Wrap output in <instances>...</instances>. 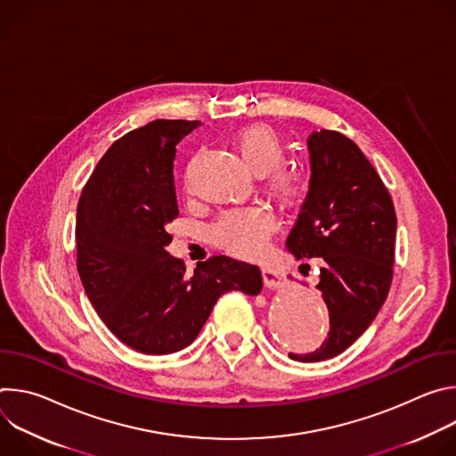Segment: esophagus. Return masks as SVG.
<instances>
[{"label":"esophagus","instance_id":"34e87169","mask_svg":"<svg viewBox=\"0 0 456 456\" xmlns=\"http://www.w3.org/2000/svg\"><path fill=\"white\" fill-rule=\"evenodd\" d=\"M262 276H264L265 287H267L269 290H276V289L280 287V274H278L274 269L264 267V269H262Z\"/></svg>","mask_w":456,"mask_h":456}]
</instances>
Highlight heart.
I'll return each mask as SVG.
<instances>
[{
  "label": "heart",
  "instance_id": "heart-1",
  "mask_svg": "<svg viewBox=\"0 0 456 456\" xmlns=\"http://www.w3.org/2000/svg\"><path fill=\"white\" fill-rule=\"evenodd\" d=\"M232 146L241 157L247 169L256 176H265V189L278 202H290L297 191V176L281 167L285 162V146L281 139L267 126H248L240 129ZM274 229L273 218L256 208H238L224 211L213 224V240L241 256L254 257L264 250L269 234Z\"/></svg>",
  "mask_w": 456,
  "mask_h": 456
}]
</instances>
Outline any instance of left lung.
<instances>
[{"instance_id": "left-lung-1", "label": "left lung", "mask_w": 456, "mask_h": 456, "mask_svg": "<svg viewBox=\"0 0 456 456\" xmlns=\"http://www.w3.org/2000/svg\"><path fill=\"white\" fill-rule=\"evenodd\" d=\"M310 185L287 250L321 257V296L330 332L319 350L290 359L319 362L345 352L370 327L394 276L397 218L380 176L348 137L321 129L308 141Z\"/></svg>"}]
</instances>
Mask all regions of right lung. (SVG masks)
Listing matches in <instances>:
<instances>
[{
	"instance_id": "obj_1",
	"label": "right lung",
	"mask_w": 456,
	"mask_h": 456,
	"mask_svg": "<svg viewBox=\"0 0 456 456\" xmlns=\"http://www.w3.org/2000/svg\"><path fill=\"white\" fill-rule=\"evenodd\" d=\"M199 120H153L115 141L77 206V271L102 322L124 345L166 355L200 334L218 297L262 292L256 265L213 256L185 274L169 256L167 224L178 216L173 160Z\"/></svg>"
}]
</instances>
